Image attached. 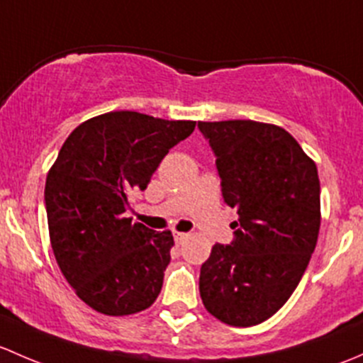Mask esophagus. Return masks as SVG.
I'll return each instance as SVG.
<instances>
[{
    "instance_id": "34e87169",
    "label": "esophagus",
    "mask_w": 363,
    "mask_h": 363,
    "mask_svg": "<svg viewBox=\"0 0 363 363\" xmlns=\"http://www.w3.org/2000/svg\"><path fill=\"white\" fill-rule=\"evenodd\" d=\"M186 236H189V234L178 233V230H174V233H173V238H174V241H177V245H182V242L186 239Z\"/></svg>"
}]
</instances>
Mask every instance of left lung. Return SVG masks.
<instances>
[{"label": "left lung", "instance_id": "8db88e82", "mask_svg": "<svg viewBox=\"0 0 363 363\" xmlns=\"http://www.w3.org/2000/svg\"><path fill=\"white\" fill-rule=\"evenodd\" d=\"M216 155L223 201L239 215L233 245L201 267L204 308L222 323L271 318L297 289L318 241L320 180L290 133L255 121L199 122Z\"/></svg>", "mask_w": 363, "mask_h": 363}]
</instances>
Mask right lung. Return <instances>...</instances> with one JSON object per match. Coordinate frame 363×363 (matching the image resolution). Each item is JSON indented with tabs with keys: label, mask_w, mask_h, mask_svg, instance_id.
Segmentation results:
<instances>
[{
	"label": "right lung",
	"mask_w": 363,
	"mask_h": 363,
	"mask_svg": "<svg viewBox=\"0 0 363 363\" xmlns=\"http://www.w3.org/2000/svg\"><path fill=\"white\" fill-rule=\"evenodd\" d=\"M194 121L110 111L66 138L45 183L48 234L59 269L94 311L125 316L150 308L171 260V230L133 223L129 196L192 134Z\"/></svg>",
	"instance_id": "add662e5"
}]
</instances>
